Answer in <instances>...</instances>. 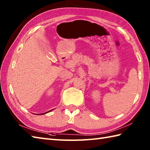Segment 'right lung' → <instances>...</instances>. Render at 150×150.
<instances>
[{
	"label": "right lung",
	"mask_w": 150,
	"mask_h": 150,
	"mask_svg": "<svg viewBox=\"0 0 150 150\" xmlns=\"http://www.w3.org/2000/svg\"><path fill=\"white\" fill-rule=\"evenodd\" d=\"M53 110H50V111H47V112L43 113H40V114H38V115H44V114H46V113H49V112H50V111H52Z\"/></svg>",
	"instance_id": "add662e5"
}]
</instances>
